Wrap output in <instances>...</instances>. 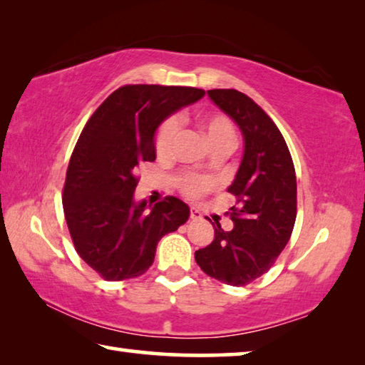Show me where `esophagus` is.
Wrapping results in <instances>:
<instances>
[{
  "label": "esophagus",
  "instance_id": "1",
  "mask_svg": "<svg viewBox=\"0 0 365 365\" xmlns=\"http://www.w3.org/2000/svg\"><path fill=\"white\" fill-rule=\"evenodd\" d=\"M190 217L193 219V220H200V219L202 217V214H201L200 211H197L196 207H191V209H190Z\"/></svg>",
  "mask_w": 365,
  "mask_h": 365
}]
</instances>
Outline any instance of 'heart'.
<instances>
[{"label": "heart", "mask_w": 365, "mask_h": 365, "mask_svg": "<svg viewBox=\"0 0 365 365\" xmlns=\"http://www.w3.org/2000/svg\"><path fill=\"white\" fill-rule=\"evenodd\" d=\"M197 127L201 128L209 146L214 150H225L228 151L233 146L235 141V128L232 122L222 114H201L196 117ZM178 135V122L174 117L164 120L160 123L159 130L156 133V153L159 156H169L172 148H174L175 138ZM182 190L190 196H197L202 191L212 187V182L206 177L187 174L180 178Z\"/></svg>", "instance_id": "1"}]
</instances>
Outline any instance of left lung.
I'll return each instance as SVG.
<instances>
[{"label": "left lung", "instance_id": "left-lung-1", "mask_svg": "<svg viewBox=\"0 0 365 365\" xmlns=\"http://www.w3.org/2000/svg\"><path fill=\"white\" fill-rule=\"evenodd\" d=\"M222 113L237 123L243 158L227 191L238 197L233 228L214 227V240L195 259L212 279L248 285L267 272L292 237L296 220V175L282 133L257 104L237 90H207Z\"/></svg>", "mask_w": 365, "mask_h": 365}]
</instances>
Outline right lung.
I'll use <instances>...</instances> for the list:
<instances>
[{"mask_svg":"<svg viewBox=\"0 0 365 365\" xmlns=\"http://www.w3.org/2000/svg\"><path fill=\"white\" fill-rule=\"evenodd\" d=\"M205 96L191 86L125 85L86 122L67 168L63 206L78 256L103 279H135L151 267L159 240L190 217L182 200L151 207L135 200L137 170L156 159L158 127Z\"/></svg>","mask_w":365,"mask_h":365,"instance_id":"add662e5","label":"right lung"}]
</instances>
